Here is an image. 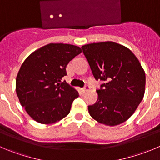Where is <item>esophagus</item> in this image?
Instances as JSON below:
<instances>
[{"label":"esophagus","instance_id":"obj_1","mask_svg":"<svg viewBox=\"0 0 160 160\" xmlns=\"http://www.w3.org/2000/svg\"><path fill=\"white\" fill-rule=\"evenodd\" d=\"M90 88H89V86L88 84H86V85H84V87L83 88H82V92H87L88 90V89Z\"/></svg>","mask_w":160,"mask_h":160}]
</instances>
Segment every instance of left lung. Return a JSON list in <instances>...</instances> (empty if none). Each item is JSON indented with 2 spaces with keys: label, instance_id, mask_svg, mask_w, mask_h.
Wrapping results in <instances>:
<instances>
[{
  "label": "left lung",
  "instance_id": "1",
  "mask_svg": "<svg viewBox=\"0 0 160 160\" xmlns=\"http://www.w3.org/2000/svg\"><path fill=\"white\" fill-rule=\"evenodd\" d=\"M96 80L98 98L88 106L90 115L99 123L119 125L132 115L144 98L145 73L137 57L113 42L91 43L81 47Z\"/></svg>",
  "mask_w": 160,
  "mask_h": 160
}]
</instances>
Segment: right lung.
<instances>
[{
    "label": "right lung",
    "mask_w": 160,
    "mask_h": 160,
    "mask_svg": "<svg viewBox=\"0 0 160 160\" xmlns=\"http://www.w3.org/2000/svg\"><path fill=\"white\" fill-rule=\"evenodd\" d=\"M77 46L50 43L28 57L16 77V91L22 107L36 122L52 124L66 117L79 96L62 79L68 62L81 53Z\"/></svg>",
    "instance_id": "right-lung-1"
}]
</instances>
